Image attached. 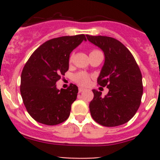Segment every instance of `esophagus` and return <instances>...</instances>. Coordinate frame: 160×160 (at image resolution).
Segmentation results:
<instances>
[{"instance_id":"34e87169","label":"esophagus","mask_w":160,"mask_h":160,"mask_svg":"<svg viewBox=\"0 0 160 160\" xmlns=\"http://www.w3.org/2000/svg\"><path fill=\"white\" fill-rule=\"evenodd\" d=\"M84 90H85V89L81 88V87H80V88L78 89V92H79V93H82V92H83V91H84Z\"/></svg>"}]
</instances>
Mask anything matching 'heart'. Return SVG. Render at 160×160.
<instances>
[{
    "instance_id": "b5f03b06",
    "label": "heart",
    "mask_w": 160,
    "mask_h": 160,
    "mask_svg": "<svg viewBox=\"0 0 160 160\" xmlns=\"http://www.w3.org/2000/svg\"><path fill=\"white\" fill-rule=\"evenodd\" d=\"M93 51H94V50H93ZM73 79H74V81H75L76 82L82 85V86H87V85H88V83L90 82V78H89V76L87 75V73H77V74L74 75Z\"/></svg>"
}]
</instances>
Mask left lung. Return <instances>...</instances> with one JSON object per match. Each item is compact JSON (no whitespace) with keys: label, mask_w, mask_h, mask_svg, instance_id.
I'll return each mask as SVG.
<instances>
[{"label":"left lung","mask_w":160,"mask_h":160,"mask_svg":"<svg viewBox=\"0 0 160 160\" xmlns=\"http://www.w3.org/2000/svg\"><path fill=\"white\" fill-rule=\"evenodd\" d=\"M87 40L102 49L105 62L98 84L108 88V94L92 90L90 102L93 119L105 127H117L132 118L140 106L142 95V73L128 49L119 41L106 36L87 35Z\"/></svg>","instance_id":"8db88e82"}]
</instances>
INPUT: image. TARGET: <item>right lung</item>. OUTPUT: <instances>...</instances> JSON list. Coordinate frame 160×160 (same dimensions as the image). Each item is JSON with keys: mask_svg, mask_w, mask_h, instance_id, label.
Here are the masks:
<instances>
[{"mask_svg": "<svg viewBox=\"0 0 160 160\" xmlns=\"http://www.w3.org/2000/svg\"><path fill=\"white\" fill-rule=\"evenodd\" d=\"M83 41L84 34L53 38L39 46L25 63L20 90L25 108L37 122L57 125L70 116L78 89L70 84L58 90L56 82L69 70L70 53Z\"/></svg>", "mask_w": 160, "mask_h": 160, "instance_id": "obj_1", "label": "right lung"}]
</instances>
